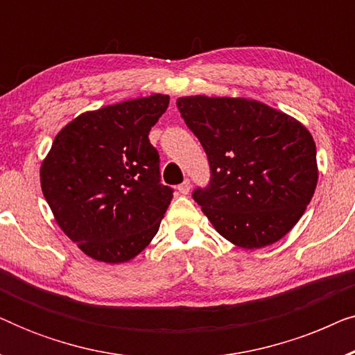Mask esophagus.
<instances>
[{
	"label": "esophagus",
	"mask_w": 355,
	"mask_h": 355,
	"mask_svg": "<svg viewBox=\"0 0 355 355\" xmlns=\"http://www.w3.org/2000/svg\"><path fill=\"white\" fill-rule=\"evenodd\" d=\"M178 191L181 192L182 196H187L189 191H191V181H189V179H186V181H184L182 184H179V186H178Z\"/></svg>",
	"instance_id": "esophagus-1"
}]
</instances>
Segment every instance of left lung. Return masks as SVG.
Here are the masks:
<instances>
[{
    "mask_svg": "<svg viewBox=\"0 0 355 355\" xmlns=\"http://www.w3.org/2000/svg\"><path fill=\"white\" fill-rule=\"evenodd\" d=\"M176 105L210 164V181L192 197L215 230L242 249L288 234L317 187V148L309 130L255 100L197 95Z\"/></svg>",
    "mask_w": 355,
    "mask_h": 355,
    "instance_id": "8db88e82",
    "label": "left lung"
}]
</instances>
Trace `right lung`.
Instances as JSON below:
<instances>
[{"label": "right lung", "mask_w": 355, "mask_h": 355, "mask_svg": "<svg viewBox=\"0 0 355 355\" xmlns=\"http://www.w3.org/2000/svg\"><path fill=\"white\" fill-rule=\"evenodd\" d=\"M168 95L128 100L77 116L42 163V191L64 234L92 259L123 263L158 232L173 200L148 132Z\"/></svg>", "instance_id": "right-lung-1"}]
</instances>
